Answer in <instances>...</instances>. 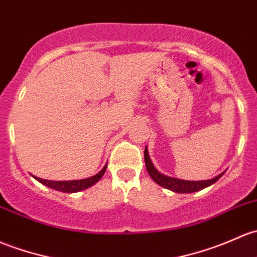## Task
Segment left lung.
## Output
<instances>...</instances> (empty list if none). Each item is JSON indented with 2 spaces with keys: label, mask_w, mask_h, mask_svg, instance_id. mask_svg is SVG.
Instances as JSON below:
<instances>
[{
  "label": "left lung",
  "mask_w": 257,
  "mask_h": 257,
  "mask_svg": "<svg viewBox=\"0 0 257 257\" xmlns=\"http://www.w3.org/2000/svg\"><path fill=\"white\" fill-rule=\"evenodd\" d=\"M144 159H145V165H147L148 174L150 175V177L153 178L158 185H160L161 187L176 193H193V192H197V191L203 190V188L206 187H209L210 185L217 182V181L223 176L224 172H225V171L221 172V174L218 175V176L210 178V180H203V181L181 180V178L166 176V175L161 174L160 171H158V170L155 169V166H154V164L151 163L149 153H148V148H145Z\"/></svg>",
  "instance_id": "left-lung-1"
}]
</instances>
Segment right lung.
Segmentation results:
<instances>
[{
    "label": "right lung",
    "mask_w": 257,
    "mask_h": 257,
    "mask_svg": "<svg viewBox=\"0 0 257 257\" xmlns=\"http://www.w3.org/2000/svg\"><path fill=\"white\" fill-rule=\"evenodd\" d=\"M107 165L94 176L83 178V180H72V181H50V180H43V178L36 177L37 181H39L40 183L43 185L48 186V187L53 188V190L60 191V192L64 193H75V192H80V191L87 190L88 187L93 186L94 183L98 182L101 180V177L103 176V174L106 172Z\"/></svg>",
    "instance_id": "1"
}]
</instances>
